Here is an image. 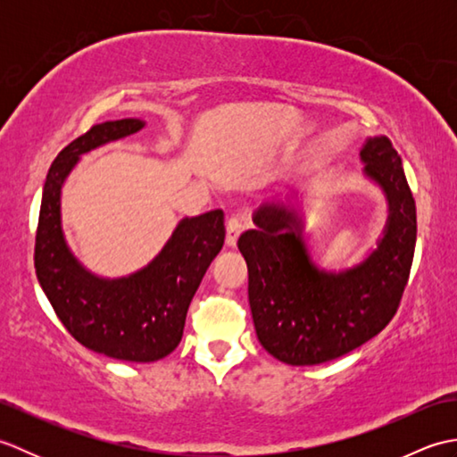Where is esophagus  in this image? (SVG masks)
<instances>
[{"mask_svg":"<svg viewBox=\"0 0 457 457\" xmlns=\"http://www.w3.org/2000/svg\"><path fill=\"white\" fill-rule=\"evenodd\" d=\"M241 229H244V223H241L239 218L231 216L226 223V244H228V247H236Z\"/></svg>","mask_w":457,"mask_h":457,"instance_id":"obj_1","label":"esophagus"}]
</instances>
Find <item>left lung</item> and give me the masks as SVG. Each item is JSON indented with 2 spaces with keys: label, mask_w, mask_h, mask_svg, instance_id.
I'll return each instance as SVG.
<instances>
[{
  "label": "left lung",
  "mask_w": 457,
  "mask_h": 457,
  "mask_svg": "<svg viewBox=\"0 0 457 457\" xmlns=\"http://www.w3.org/2000/svg\"><path fill=\"white\" fill-rule=\"evenodd\" d=\"M361 161L389 202L383 239L363 263L320 270L303 241V223L283 204L259 208L257 228L237 241L257 337L278 361H332L375 337L399 310L414 257L416 204L389 139H367Z\"/></svg>",
  "instance_id": "8db88e82"
}]
</instances>
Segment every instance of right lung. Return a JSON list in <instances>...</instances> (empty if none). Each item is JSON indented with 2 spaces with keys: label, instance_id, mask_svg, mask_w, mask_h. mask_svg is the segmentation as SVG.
<instances>
[{
  "label": "right lung",
  "instance_id": "obj_1",
  "mask_svg": "<svg viewBox=\"0 0 457 457\" xmlns=\"http://www.w3.org/2000/svg\"><path fill=\"white\" fill-rule=\"evenodd\" d=\"M141 120L96 123L58 153L48 169L35 236V269L48 303L76 342L121 361L149 363L180 344L190 300L223 247V212L184 218L161 253L137 273L100 278L68 249L61 228V188L80 154L128 137Z\"/></svg>",
  "mask_w": 457,
  "mask_h": 457
}]
</instances>
